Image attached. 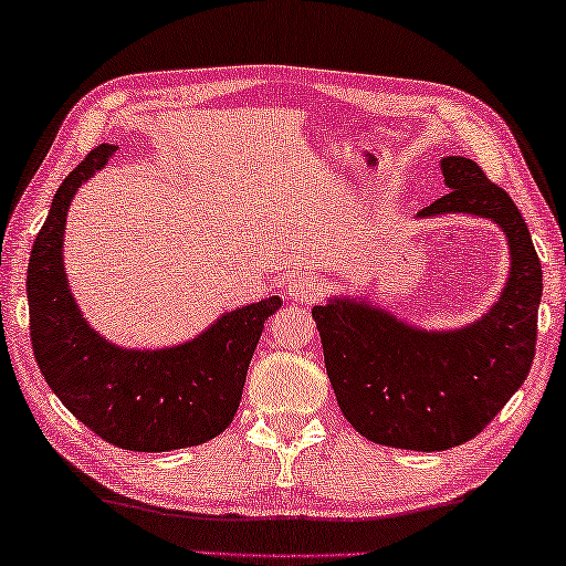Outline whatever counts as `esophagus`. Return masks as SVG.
Masks as SVG:
<instances>
[{"label": "esophagus", "mask_w": 566, "mask_h": 566, "mask_svg": "<svg viewBox=\"0 0 566 566\" xmlns=\"http://www.w3.org/2000/svg\"><path fill=\"white\" fill-rule=\"evenodd\" d=\"M323 285L313 275H293L289 285H285V295L295 303H311L321 298Z\"/></svg>", "instance_id": "34e87169"}]
</instances>
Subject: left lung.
Masks as SVG:
<instances>
[{"instance_id": "obj_1", "label": "left lung", "mask_w": 566, "mask_h": 566, "mask_svg": "<svg viewBox=\"0 0 566 566\" xmlns=\"http://www.w3.org/2000/svg\"><path fill=\"white\" fill-rule=\"evenodd\" d=\"M449 192L416 218L476 216L502 228L509 277L484 316L429 331L366 295H333L313 308L340 411L374 443L447 451L486 429L530 376L542 301V263L514 200L474 160H441Z\"/></svg>"}]
</instances>
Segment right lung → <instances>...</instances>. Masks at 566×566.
Wrapping results in <instances>:
<instances>
[{
    "label": "right lung",
    "mask_w": 566,
    "mask_h": 566,
    "mask_svg": "<svg viewBox=\"0 0 566 566\" xmlns=\"http://www.w3.org/2000/svg\"><path fill=\"white\" fill-rule=\"evenodd\" d=\"M117 145H99L54 192L27 268L30 336L36 366L67 411L113 447L172 451L216 439L233 421L271 295L222 313L196 338L165 348H125L82 316L64 271L72 198L107 165Z\"/></svg>",
    "instance_id": "1"
}]
</instances>
